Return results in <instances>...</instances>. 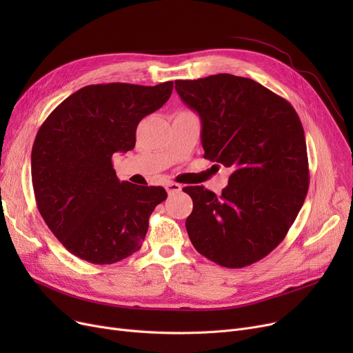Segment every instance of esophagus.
<instances>
[{"label":"esophagus","mask_w":353,"mask_h":353,"mask_svg":"<svg viewBox=\"0 0 353 353\" xmlns=\"http://www.w3.org/2000/svg\"><path fill=\"white\" fill-rule=\"evenodd\" d=\"M165 190H167V193H169V194L180 193V192H181V186H180L179 183H173V181H170V183H167V184H165Z\"/></svg>","instance_id":"1"}]
</instances>
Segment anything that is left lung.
<instances>
[{
	"label": "left lung",
	"mask_w": 353,
	"mask_h": 353,
	"mask_svg": "<svg viewBox=\"0 0 353 353\" xmlns=\"http://www.w3.org/2000/svg\"><path fill=\"white\" fill-rule=\"evenodd\" d=\"M176 90L201 120L205 157L233 167L221 196L203 186L183 189L193 200L189 237L220 266H249L282 242L307 194L301 119L288 100L232 74L177 80Z\"/></svg>",
	"instance_id": "left-lung-1"
}]
</instances>
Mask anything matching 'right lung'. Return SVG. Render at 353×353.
Instances as JSON below:
<instances>
[{
    "instance_id": "obj_1",
    "label": "right lung",
    "mask_w": 353,
    "mask_h": 353,
    "mask_svg": "<svg viewBox=\"0 0 353 353\" xmlns=\"http://www.w3.org/2000/svg\"><path fill=\"white\" fill-rule=\"evenodd\" d=\"M172 90L173 81L87 85L41 124L31 152L37 208L74 256L111 265L141 248L148 219L167 193L120 181L111 159L133 150L139 123L169 100Z\"/></svg>"
}]
</instances>
